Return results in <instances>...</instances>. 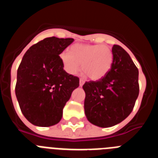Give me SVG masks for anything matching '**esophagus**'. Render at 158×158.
I'll list each match as a JSON object with an SVG mask.
<instances>
[{
    "label": "esophagus",
    "mask_w": 158,
    "mask_h": 158,
    "mask_svg": "<svg viewBox=\"0 0 158 158\" xmlns=\"http://www.w3.org/2000/svg\"><path fill=\"white\" fill-rule=\"evenodd\" d=\"M85 80H83V79H80V81H79V85H80V86L81 87V86H83V85L85 84Z\"/></svg>",
    "instance_id": "34e87169"
}]
</instances>
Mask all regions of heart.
I'll return each mask as SVG.
<instances>
[{"label":"heart","instance_id":"obj_1","mask_svg":"<svg viewBox=\"0 0 158 158\" xmlns=\"http://www.w3.org/2000/svg\"><path fill=\"white\" fill-rule=\"evenodd\" d=\"M59 58L63 69L68 73L75 75L82 69L90 79L100 80L110 70L113 61L112 51L104 45L77 43L72 46L70 52L62 51Z\"/></svg>","mask_w":158,"mask_h":158}]
</instances>
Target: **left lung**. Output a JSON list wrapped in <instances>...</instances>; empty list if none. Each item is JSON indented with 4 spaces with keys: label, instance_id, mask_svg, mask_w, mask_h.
<instances>
[{
    "label": "left lung",
    "instance_id": "1",
    "mask_svg": "<svg viewBox=\"0 0 158 158\" xmlns=\"http://www.w3.org/2000/svg\"><path fill=\"white\" fill-rule=\"evenodd\" d=\"M112 53V64L107 74L83 85L85 115L100 127L115 126L124 120L139 93V69L128 53L118 45L113 46Z\"/></svg>",
    "mask_w": 158,
    "mask_h": 158
}]
</instances>
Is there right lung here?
Here are the masks:
<instances>
[{"label":"right lung","mask_w":158,"mask_h":158,"mask_svg":"<svg viewBox=\"0 0 158 158\" xmlns=\"http://www.w3.org/2000/svg\"><path fill=\"white\" fill-rule=\"evenodd\" d=\"M73 39L46 38L30 47L17 69L16 96L23 115L38 127L55 125L79 78L67 73L59 54Z\"/></svg>","instance_id":"right-lung-1"}]
</instances>
